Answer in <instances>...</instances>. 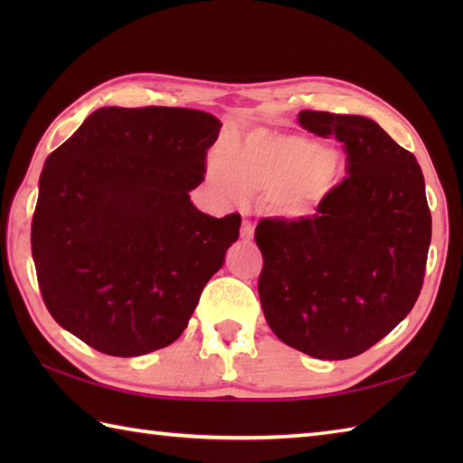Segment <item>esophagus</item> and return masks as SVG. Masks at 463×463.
<instances>
[{"mask_svg":"<svg viewBox=\"0 0 463 463\" xmlns=\"http://www.w3.org/2000/svg\"><path fill=\"white\" fill-rule=\"evenodd\" d=\"M241 237L244 241H250L254 237V224L250 219H242V226H241Z\"/></svg>","mask_w":463,"mask_h":463,"instance_id":"esophagus-1","label":"esophagus"}]
</instances>
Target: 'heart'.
Wrapping results in <instances>:
<instances>
[{
	"label": "heart",
	"instance_id": "1",
	"mask_svg": "<svg viewBox=\"0 0 463 463\" xmlns=\"http://www.w3.org/2000/svg\"><path fill=\"white\" fill-rule=\"evenodd\" d=\"M336 171V155L326 146L267 129L216 146L209 156L211 181L224 194H269L274 213L288 219L310 214L328 193Z\"/></svg>",
	"mask_w": 463,
	"mask_h": 463
}]
</instances>
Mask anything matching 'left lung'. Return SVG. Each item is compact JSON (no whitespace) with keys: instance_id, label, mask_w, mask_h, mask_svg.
Returning <instances> with one entry per match:
<instances>
[{"instance_id":"obj_1","label":"left lung","mask_w":463,"mask_h":463,"mask_svg":"<svg viewBox=\"0 0 463 463\" xmlns=\"http://www.w3.org/2000/svg\"><path fill=\"white\" fill-rule=\"evenodd\" d=\"M346 153V176L297 221L264 219L259 297L277 336L308 356L346 360L408 317L424 284L431 214L416 156L368 117L300 111Z\"/></svg>"}]
</instances>
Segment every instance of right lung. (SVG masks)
I'll list each match as a JSON object with an SVG mask.
<instances>
[{
    "mask_svg": "<svg viewBox=\"0 0 463 463\" xmlns=\"http://www.w3.org/2000/svg\"><path fill=\"white\" fill-rule=\"evenodd\" d=\"M222 123L183 107H103L47 156L32 254L49 314L109 356L169 346L239 239L241 214L201 213Z\"/></svg>",
    "mask_w": 463,
    "mask_h": 463,
    "instance_id": "obj_1",
    "label": "right lung"
}]
</instances>
